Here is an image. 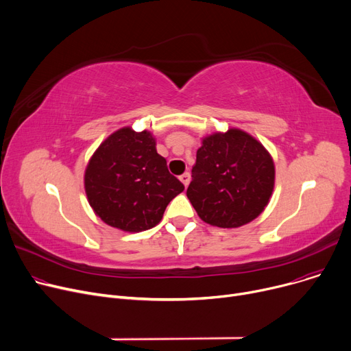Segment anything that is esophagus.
Masks as SVG:
<instances>
[{
    "label": "esophagus",
    "instance_id": "esophagus-1",
    "mask_svg": "<svg viewBox=\"0 0 351 351\" xmlns=\"http://www.w3.org/2000/svg\"><path fill=\"white\" fill-rule=\"evenodd\" d=\"M180 180H181V182L185 185V187H187V185L190 184L191 176H190V173H184L182 176H180Z\"/></svg>",
    "mask_w": 351,
    "mask_h": 351
}]
</instances>
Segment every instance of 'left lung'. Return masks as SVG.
<instances>
[{"label":"left lung","mask_w":351,"mask_h":351,"mask_svg":"<svg viewBox=\"0 0 351 351\" xmlns=\"http://www.w3.org/2000/svg\"><path fill=\"white\" fill-rule=\"evenodd\" d=\"M187 197L199 218L219 228L255 219L269 202L274 160L248 133L230 129L202 140L191 170Z\"/></svg>","instance_id":"1"}]
</instances>
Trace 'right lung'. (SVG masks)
Instances as JSON below:
<instances>
[{
  "instance_id": "obj_1",
  "label": "right lung",
  "mask_w": 351,
  "mask_h": 351,
  "mask_svg": "<svg viewBox=\"0 0 351 351\" xmlns=\"http://www.w3.org/2000/svg\"><path fill=\"white\" fill-rule=\"evenodd\" d=\"M85 190L90 207L108 225L138 232L161 221L184 185L170 174L150 132L123 128L95 152L85 173Z\"/></svg>"
}]
</instances>
